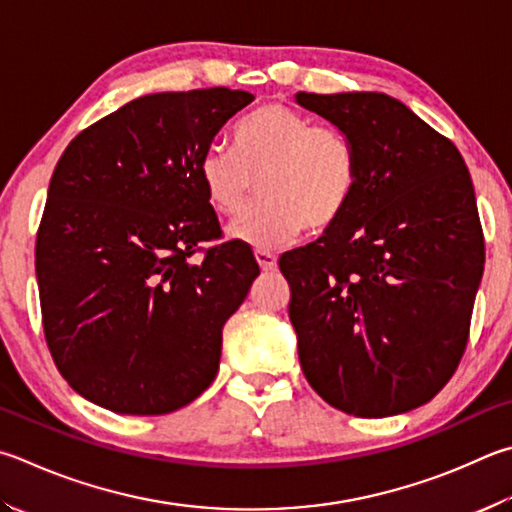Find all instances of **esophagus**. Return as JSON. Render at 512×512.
Segmentation results:
<instances>
[{
  "label": "esophagus",
  "mask_w": 512,
  "mask_h": 512,
  "mask_svg": "<svg viewBox=\"0 0 512 512\" xmlns=\"http://www.w3.org/2000/svg\"><path fill=\"white\" fill-rule=\"evenodd\" d=\"M255 259H257V264H259V268H262V271H273V268L277 266V257L273 253H268V250H262V248L255 250Z\"/></svg>",
  "instance_id": "esophagus-1"
}]
</instances>
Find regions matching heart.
Here are the masks:
<instances>
[{"instance_id": "obj_1", "label": "heart", "mask_w": 512, "mask_h": 512, "mask_svg": "<svg viewBox=\"0 0 512 512\" xmlns=\"http://www.w3.org/2000/svg\"><path fill=\"white\" fill-rule=\"evenodd\" d=\"M232 145L235 150H203L199 179L210 206L224 217L246 206L257 181L262 201L228 226V235L248 246L284 244L304 226L311 232L336 226L358 192L360 163L349 134L282 102L241 118Z\"/></svg>"}]
</instances>
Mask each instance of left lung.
I'll return each instance as SVG.
<instances>
[{"label": "left lung", "instance_id": "obj_1", "mask_svg": "<svg viewBox=\"0 0 512 512\" xmlns=\"http://www.w3.org/2000/svg\"><path fill=\"white\" fill-rule=\"evenodd\" d=\"M295 102L347 132L360 163L345 217L280 257L302 371L340 412H410L441 392L468 345L483 273L470 172L392 96L300 91Z\"/></svg>", "mask_w": 512, "mask_h": 512}]
</instances>
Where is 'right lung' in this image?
<instances>
[{
    "instance_id": "right-lung-1",
    "label": "right lung",
    "mask_w": 512,
    "mask_h": 512,
    "mask_svg": "<svg viewBox=\"0 0 512 512\" xmlns=\"http://www.w3.org/2000/svg\"><path fill=\"white\" fill-rule=\"evenodd\" d=\"M255 100L165 91L87 127L55 165L35 241L44 338L62 378L116 414L179 410L210 387L221 329L250 291L253 250L221 237L199 159Z\"/></svg>"
}]
</instances>
